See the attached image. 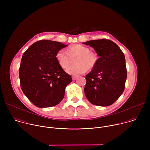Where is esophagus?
Masks as SVG:
<instances>
[{"label": "esophagus", "instance_id": "34e87169", "mask_svg": "<svg viewBox=\"0 0 150 150\" xmlns=\"http://www.w3.org/2000/svg\"><path fill=\"white\" fill-rule=\"evenodd\" d=\"M72 79H73V81H74V80H75L77 78H78V76H72Z\"/></svg>", "mask_w": 150, "mask_h": 150}]
</instances>
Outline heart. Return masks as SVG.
Instances as JSON below:
<instances>
[{"instance_id": "heart-1", "label": "heart", "mask_w": 150, "mask_h": 150, "mask_svg": "<svg viewBox=\"0 0 150 150\" xmlns=\"http://www.w3.org/2000/svg\"><path fill=\"white\" fill-rule=\"evenodd\" d=\"M75 58V59L74 58ZM56 60L63 69H66L74 58L76 64L67 69V72L71 75H79L93 69L97 63L98 56L94 52L90 51V49L81 45L71 46L67 51L60 50L56 53Z\"/></svg>"}]
</instances>
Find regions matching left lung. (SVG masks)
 Here are the masks:
<instances>
[{
	"label": "left lung",
	"mask_w": 150,
	"mask_h": 150,
	"mask_svg": "<svg viewBox=\"0 0 150 150\" xmlns=\"http://www.w3.org/2000/svg\"><path fill=\"white\" fill-rule=\"evenodd\" d=\"M83 44L94 48L100 56L93 70L85 75V96L94 105H110L125 90L127 77L125 55L110 40H91Z\"/></svg>",
	"instance_id": "left-lung-1"
}]
</instances>
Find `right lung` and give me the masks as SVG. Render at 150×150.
<instances>
[{
	"instance_id": "right-lung-1",
	"label": "right lung",
	"mask_w": 150,
	"mask_h": 150,
	"mask_svg": "<svg viewBox=\"0 0 150 150\" xmlns=\"http://www.w3.org/2000/svg\"><path fill=\"white\" fill-rule=\"evenodd\" d=\"M67 46L62 42L42 40L24 53L19 69L21 87L25 96L38 108L58 104L65 88L72 81L59 65L56 53Z\"/></svg>"
}]
</instances>
